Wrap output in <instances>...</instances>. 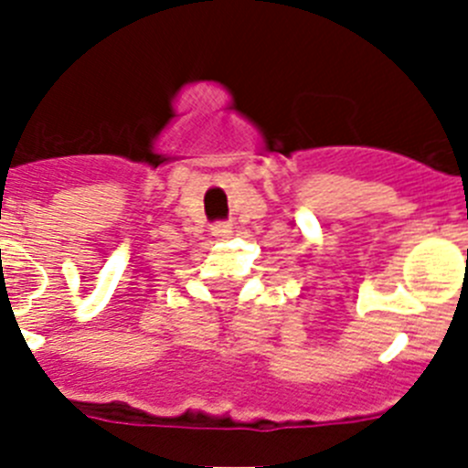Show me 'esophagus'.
Returning <instances> with one entry per match:
<instances>
[{
    "instance_id": "1",
    "label": "esophagus",
    "mask_w": 468,
    "mask_h": 468,
    "mask_svg": "<svg viewBox=\"0 0 468 468\" xmlns=\"http://www.w3.org/2000/svg\"><path fill=\"white\" fill-rule=\"evenodd\" d=\"M231 229H234V227H231L229 222H218V225H213V237L229 239L231 237Z\"/></svg>"
}]
</instances>
